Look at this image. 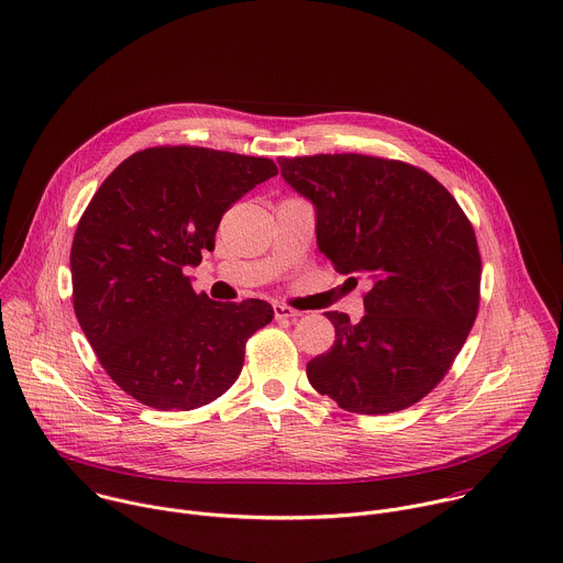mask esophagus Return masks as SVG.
Instances as JSON below:
<instances>
[{"label":"esophagus","mask_w":563,"mask_h":563,"mask_svg":"<svg viewBox=\"0 0 563 563\" xmlns=\"http://www.w3.org/2000/svg\"><path fill=\"white\" fill-rule=\"evenodd\" d=\"M274 316H276V320H287V318H298L300 311H296L287 305H274Z\"/></svg>","instance_id":"1"}]
</instances>
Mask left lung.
Listing matches in <instances>:
<instances>
[{
  "label": "left lung",
  "instance_id": "1",
  "mask_svg": "<svg viewBox=\"0 0 563 563\" xmlns=\"http://www.w3.org/2000/svg\"><path fill=\"white\" fill-rule=\"evenodd\" d=\"M278 165L316 210L318 250L335 272L371 283L357 322L324 313L335 342L307 364L311 387L362 416L416 405L446 376L477 316L473 225L444 185L402 161L316 154Z\"/></svg>",
  "mask_w": 563,
  "mask_h": 563
}]
</instances>
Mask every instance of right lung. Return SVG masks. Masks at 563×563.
<instances>
[{
  "mask_svg": "<svg viewBox=\"0 0 563 563\" xmlns=\"http://www.w3.org/2000/svg\"><path fill=\"white\" fill-rule=\"evenodd\" d=\"M276 174L263 156L147 147L86 208L70 252L75 313L108 376L141 405L192 411L241 376L245 342L272 322V305L214 302L185 267L214 250L232 203Z\"/></svg>",
  "mask_w": 563,
  "mask_h": 563,
  "instance_id": "add662e5",
  "label": "right lung"
}]
</instances>
